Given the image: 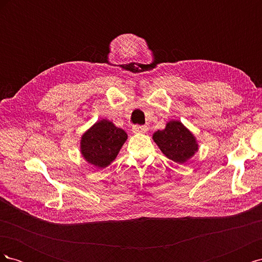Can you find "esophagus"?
<instances>
[{
  "label": "esophagus",
  "mask_w": 262,
  "mask_h": 262,
  "mask_svg": "<svg viewBox=\"0 0 262 262\" xmlns=\"http://www.w3.org/2000/svg\"><path fill=\"white\" fill-rule=\"evenodd\" d=\"M147 130H148V128H147L146 125H138V124H136V125L132 126V131L134 133H146Z\"/></svg>",
  "instance_id": "obj_1"
}]
</instances>
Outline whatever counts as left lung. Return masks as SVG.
<instances>
[{
    "mask_svg": "<svg viewBox=\"0 0 262 262\" xmlns=\"http://www.w3.org/2000/svg\"><path fill=\"white\" fill-rule=\"evenodd\" d=\"M152 139L166 157L178 164L188 162L199 149L194 134L173 119L166 123L165 129L154 132Z\"/></svg>",
    "mask_w": 262,
    "mask_h": 262,
    "instance_id": "8db88e82",
    "label": "left lung"
}]
</instances>
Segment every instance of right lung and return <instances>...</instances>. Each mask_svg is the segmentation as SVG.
Instances as JSON below:
<instances>
[{
  "label": "right lung",
  "mask_w": 262,
  "mask_h": 262,
  "mask_svg": "<svg viewBox=\"0 0 262 262\" xmlns=\"http://www.w3.org/2000/svg\"><path fill=\"white\" fill-rule=\"evenodd\" d=\"M126 139L124 130L113 121L101 119L82 134L80 152L87 163L101 169L116 160Z\"/></svg>",
  "instance_id": "right-lung-1"
}]
</instances>
